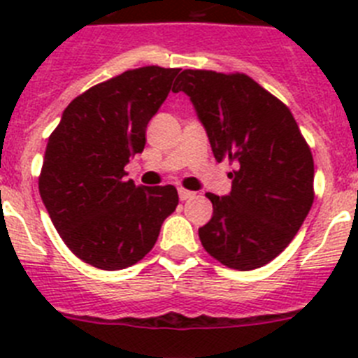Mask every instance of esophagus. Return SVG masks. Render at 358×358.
Wrapping results in <instances>:
<instances>
[{
  "label": "esophagus",
  "instance_id": "1",
  "mask_svg": "<svg viewBox=\"0 0 358 358\" xmlns=\"http://www.w3.org/2000/svg\"><path fill=\"white\" fill-rule=\"evenodd\" d=\"M194 195V192H189V189L179 188V199H181V201H188V199H192Z\"/></svg>",
  "mask_w": 358,
  "mask_h": 358
}]
</instances>
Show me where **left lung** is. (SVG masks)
<instances>
[{
	"label": "left lung",
	"mask_w": 358,
	"mask_h": 358,
	"mask_svg": "<svg viewBox=\"0 0 358 358\" xmlns=\"http://www.w3.org/2000/svg\"><path fill=\"white\" fill-rule=\"evenodd\" d=\"M186 93L215 159L235 161L229 195L206 194L213 215L199 238L215 260L252 271L292 242L314 202V157L285 103L243 73L185 69Z\"/></svg>",
	"instance_id": "left-lung-1"
}]
</instances>
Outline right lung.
<instances>
[{
	"mask_svg": "<svg viewBox=\"0 0 358 358\" xmlns=\"http://www.w3.org/2000/svg\"><path fill=\"white\" fill-rule=\"evenodd\" d=\"M177 68L129 69L69 103L48 138L39 194L69 251L102 271H120L154 248L179 204L176 186L125 181L129 157L141 154L150 118Z\"/></svg>",
	"mask_w": 358,
	"mask_h": 358,
	"instance_id": "obj_1",
	"label": "right lung"
}]
</instances>
